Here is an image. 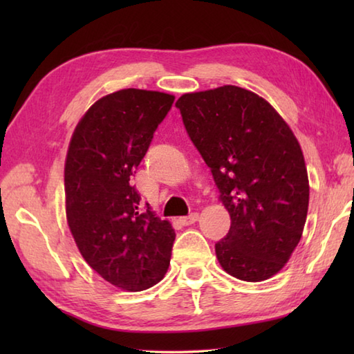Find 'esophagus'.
<instances>
[{
	"instance_id": "obj_1",
	"label": "esophagus",
	"mask_w": 354,
	"mask_h": 354,
	"mask_svg": "<svg viewBox=\"0 0 354 354\" xmlns=\"http://www.w3.org/2000/svg\"><path fill=\"white\" fill-rule=\"evenodd\" d=\"M198 217H199L198 213H190L189 216L181 217V219H179V221H181L183 225H192V223H194V222L198 221Z\"/></svg>"
}]
</instances>
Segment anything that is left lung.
I'll list each match as a JSON object with an SVG mask.
<instances>
[{
    "instance_id": "1",
    "label": "left lung",
    "mask_w": 354,
    "mask_h": 354,
    "mask_svg": "<svg viewBox=\"0 0 354 354\" xmlns=\"http://www.w3.org/2000/svg\"><path fill=\"white\" fill-rule=\"evenodd\" d=\"M176 108L231 216L217 260L239 280H268L289 260L307 217L298 140L265 99L239 86L184 94Z\"/></svg>"
}]
</instances>
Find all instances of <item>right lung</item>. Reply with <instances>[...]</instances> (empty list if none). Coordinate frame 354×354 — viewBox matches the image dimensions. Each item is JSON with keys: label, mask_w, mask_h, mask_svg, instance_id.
<instances>
[{"label": "right lung", "mask_w": 354, "mask_h": 354, "mask_svg": "<svg viewBox=\"0 0 354 354\" xmlns=\"http://www.w3.org/2000/svg\"><path fill=\"white\" fill-rule=\"evenodd\" d=\"M173 102L135 88L104 95L76 126L66 153L74 242L97 274L123 290L152 288L169 269L175 230L141 204L131 181Z\"/></svg>", "instance_id": "obj_1"}]
</instances>
